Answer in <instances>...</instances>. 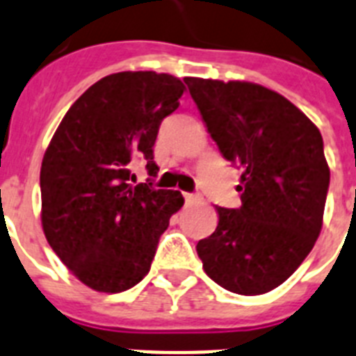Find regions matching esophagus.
I'll use <instances>...</instances> for the list:
<instances>
[{
	"label": "esophagus",
	"mask_w": 356,
	"mask_h": 356,
	"mask_svg": "<svg viewBox=\"0 0 356 356\" xmlns=\"http://www.w3.org/2000/svg\"><path fill=\"white\" fill-rule=\"evenodd\" d=\"M184 199H186V203H197V201H201V195L199 193H184Z\"/></svg>",
	"instance_id": "esophagus-1"
}]
</instances>
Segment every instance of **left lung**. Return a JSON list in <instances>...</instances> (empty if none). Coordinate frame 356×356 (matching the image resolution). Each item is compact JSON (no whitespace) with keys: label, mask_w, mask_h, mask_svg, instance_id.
Wrapping results in <instances>:
<instances>
[{"label":"left lung","mask_w":356,"mask_h":356,"mask_svg":"<svg viewBox=\"0 0 356 356\" xmlns=\"http://www.w3.org/2000/svg\"><path fill=\"white\" fill-rule=\"evenodd\" d=\"M184 82L243 184L241 207H218V227L197 243L204 273L230 293H268L302 265L322 230L329 188L322 135L293 102L259 83Z\"/></svg>","instance_id":"obj_1"}]
</instances>
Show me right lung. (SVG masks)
Wrapping results in <instances>:
<instances>
[{"label":"right lung","instance_id":"1","mask_svg":"<svg viewBox=\"0 0 356 356\" xmlns=\"http://www.w3.org/2000/svg\"><path fill=\"white\" fill-rule=\"evenodd\" d=\"M179 78L153 71L104 76L69 108L42 161V227L83 285L122 293L149 273L161 234L183 207L177 190L133 186L131 163L159 172V126L179 108Z\"/></svg>","mask_w":356,"mask_h":356}]
</instances>
